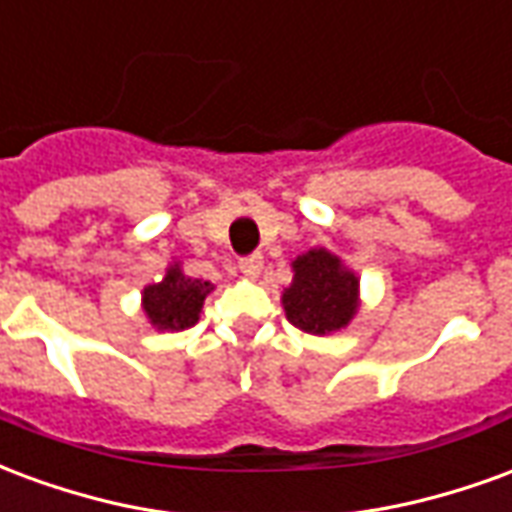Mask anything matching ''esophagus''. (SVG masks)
<instances>
[{
  "mask_svg": "<svg viewBox=\"0 0 512 512\" xmlns=\"http://www.w3.org/2000/svg\"><path fill=\"white\" fill-rule=\"evenodd\" d=\"M238 268H241V274H244V277H257V274H260V268H263V255L255 252V255L241 257Z\"/></svg>",
  "mask_w": 512,
  "mask_h": 512,
  "instance_id": "esophagus-1",
  "label": "esophagus"
}]
</instances>
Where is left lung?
Listing matches in <instances>:
<instances>
[{
    "label": "left lung",
    "instance_id": "1",
    "mask_svg": "<svg viewBox=\"0 0 512 512\" xmlns=\"http://www.w3.org/2000/svg\"><path fill=\"white\" fill-rule=\"evenodd\" d=\"M296 277L282 296L288 321L310 334H329L343 329L356 312L359 279L340 266L326 249H310L296 257Z\"/></svg>",
    "mask_w": 512,
    "mask_h": 512
}]
</instances>
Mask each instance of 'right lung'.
<instances>
[{"instance_id": "right-lung-1", "label": "right lung", "mask_w": 512, "mask_h": 512, "mask_svg": "<svg viewBox=\"0 0 512 512\" xmlns=\"http://www.w3.org/2000/svg\"><path fill=\"white\" fill-rule=\"evenodd\" d=\"M211 290V282L183 277L178 266L169 268L167 277L145 288L147 318L156 329H164V332L191 329L200 318L202 301Z\"/></svg>"}]
</instances>
